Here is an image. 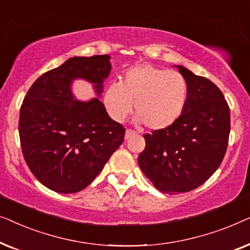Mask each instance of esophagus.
<instances>
[{
	"label": "esophagus",
	"instance_id": "34e87169",
	"mask_svg": "<svg viewBox=\"0 0 250 250\" xmlns=\"http://www.w3.org/2000/svg\"><path fill=\"white\" fill-rule=\"evenodd\" d=\"M134 135H136V132L135 131H133V129H129V128L126 129V133H125V139L126 140L131 139L132 136H134Z\"/></svg>",
	"mask_w": 250,
	"mask_h": 250
}]
</instances>
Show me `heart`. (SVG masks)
I'll return each mask as SVG.
<instances>
[{
    "mask_svg": "<svg viewBox=\"0 0 250 250\" xmlns=\"http://www.w3.org/2000/svg\"><path fill=\"white\" fill-rule=\"evenodd\" d=\"M190 97L189 82L179 71L138 64L111 83L104 92L108 114L116 122L127 117L134 104L138 122L151 129H164L179 121Z\"/></svg>",
    "mask_w": 250,
    "mask_h": 250,
    "instance_id": "b5f03b06",
    "label": "heart"
}]
</instances>
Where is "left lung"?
<instances>
[{
	"label": "left lung",
	"instance_id": "1",
	"mask_svg": "<svg viewBox=\"0 0 250 250\" xmlns=\"http://www.w3.org/2000/svg\"><path fill=\"white\" fill-rule=\"evenodd\" d=\"M190 85L187 108L169 127L145 134L138 163L163 193L176 194L200 187L213 175L227 152L230 108L222 91L206 77L182 66Z\"/></svg>",
	"mask_w": 250,
	"mask_h": 250
}]
</instances>
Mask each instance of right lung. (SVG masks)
I'll return each instance as SVG.
<instances>
[{
	"mask_svg": "<svg viewBox=\"0 0 250 250\" xmlns=\"http://www.w3.org/2000/svg\"><path fill=\"white\" fill-rule=\"evenodd\" d=\"M109 58H70L37 78L20 107L23 158L34 176L56 192L85 189L124 141V126L109 117L98 98L81 102L70 91L73 80L84 78L100 95Z\"/></svg>",
	"mask_w": 250,
	"mask_h": 250,
	"instance_id": "add662e5",
	"label": "right lung"
}]
</instances>
